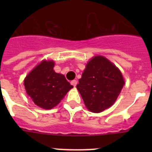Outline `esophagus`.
Masks as SVG:
<instances>
[{
  "instance_id": "esophagus-1",
  "label": "esophagus",
  "mask_w": 152,
  "mask_h": 152,
  "mask_svg": "<svg viewBox=\"0 0 152 152\" xmlns=\"http://www.w3.org/2000/svg\"><path fill=\"white\" fill-rule=\"evenodd\" d=\"M71 84H72V85L74 86V87H76V85H77V80H72V81H71Z\"/></svg>"
}]
</instances>
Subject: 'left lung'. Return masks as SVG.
<instances>
[{
	"label": "left lung",
	"mask_w": 152,
	"mask_h": 152,
	"mask_svg": "<svg viewBox=\"0 0 152 152\" xmlns=\"http://www.w3.org/2000/svg\"><path fill=\"white\" fill-rule=\"evenodd\" d=\"M124 84L123 74L115 64L104 56H95L86 64L76 88L86 108L98 113L113 105Z\"/></svg>",
	"instance_id": "1"
}]
</instances>
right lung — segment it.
Returning a JSON list of instances; mask_svg holds the SVG:
<instances>
[{"mask_svg": "<svg viewBox=\"0 0 152 152\" xmlns=\"http://www.w3.org/2000/svg\"><path fill=\"white\" fill-rule=\"evenodd\" d=\"M55 61L43 59L24 78L28 96L40 108L50 110L61 102L73 86L64 75L54 71Z\"/></svg>", "mask_w": 152, "mask_h": 152, "instance_id": "obj_1", "label": "right lung"}]
</instances>
